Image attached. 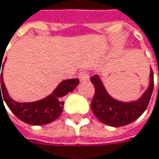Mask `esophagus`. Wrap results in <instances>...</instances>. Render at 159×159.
<instances>
[{
  "instance_id": "esophagus-1",
  "label": "esophagus",
  "mask_w": 159,
  "mask_h": 159,
  "mask_svg": "<svg viewBox=\"0 0 159 159\" xmlns=\"http://www.w3.org/2000/svg\"><path fill=\"white\" fill-rule=\"evenodd\" d=\"M78 76H79L80 82H82V83H84V82H87V81H89V79H90L89 74L87 73V72H85V71L81 72Z\"/></svg>"
}]
</instances>
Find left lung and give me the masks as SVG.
<instances>
[{"mask_svg":"<svg viewBox=\"0 0 159 159\" xmlns=\"http://www.w3.org/2000/svg\"><path fill=\"white\" fill-rule=\"evenodd\" d=\"M91 82L95 88V93L91 102V109L94 115L108 126L121 127L133 122L146 111L153 92L154 74L150 68L148 88L139 98L130 102L113 98L107 92L98 75L91 77Z\"/></svg>","mask_w":159,"mask_h":159,"instance_id":"obj_1","label":"left lung"}]
</instances>
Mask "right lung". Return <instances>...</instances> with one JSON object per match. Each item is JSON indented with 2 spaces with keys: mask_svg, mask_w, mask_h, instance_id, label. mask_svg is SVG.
Here are the masks:
<instances>
[{
  "mask_svg": "<svg viewBox=\"0 0 159 159\" xmlns=\"http://www.w3.org/2000/svg\"><path fill=\"white\" fill-rule=\"evenodd\" d=\"M5 61L3 65H2V60H0V68L2 66V73H0V101L4 99L2 102L4 101L7 106L14 113L15 116L30 125L48 124L60 116L64 106V102L61 99L69 92L71 93L76 88L79 84V79L74 78L63 80L52 92V93L45 98L30 102H20L14 101L10 96L5 86L2 75Z\"/></svg>",
  "mask_w": 159,
  "mask_h": 159,
  "instance_id": "add662e5",
  "label": "right lung"
}]
</instances>
